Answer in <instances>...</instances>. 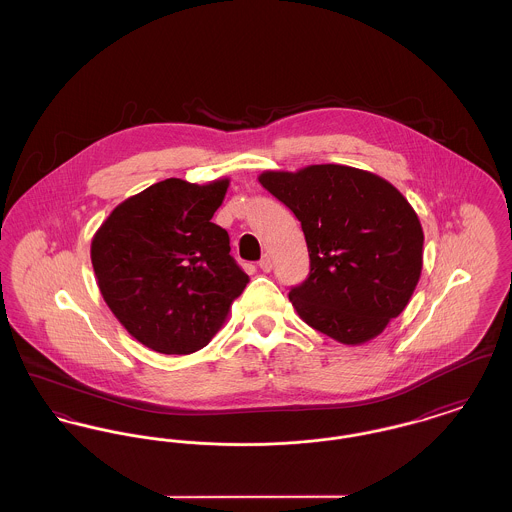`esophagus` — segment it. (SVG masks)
Segmentation results:
<instances>
[{
	"instance_id": "1",
	"label": "esophagus",
	"mask_w": 512,
	"mask_h": 512,
	"mask_svg": "<svg viewBox=\"0 0 512 512\" xmlns=\"http://www.w3.org/2000/svg\"><path fill=\"white\" fill-rule=\"evenodd\" d=\"M258 266H260V269H262V271H266V273H268V271H271V268H273V264H271V258H269L268 254H264V256H262V260H260V264H258Z\"/></svg>"
}]
</instances>
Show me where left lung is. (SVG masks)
<instances>
[{
    "mask_svg": "<svg viewBox=\"0 0 512 512\" xmlns=\"http://www.w3.org/2000/svg\"><path fill=\"white\" fill-rule=\"evenodd\" d=\"M258 181L304 231L310 275L289 293L296 314L343 345L376 339L422 275L424 231L414 208L389 181L349 165L264 171Z\"/></svg>",
    "mask_w": 512,
    "mask_h": 512,
    "instance_id": "left-lung-1",
    "label": "left lung"
}]
</instances>
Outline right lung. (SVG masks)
I'll return each mask as SVG.
<instances>
[{"label": "right lung", "mask_w": 512, "mask_h": 512, "mask_svg": "<svg viewBox=\"0 0 512 512\" xmlns=\"http://www.w3.org/2000/svg\"><path fill=\"white\" fill-rule=\"evenodd\" d=\"M229 179H165L117 204L90 244L98 289L119 323L148 349H204L250 281L212 217Z\"/></svg>", "instance_id": "right-lung-1"}]
</instances>
